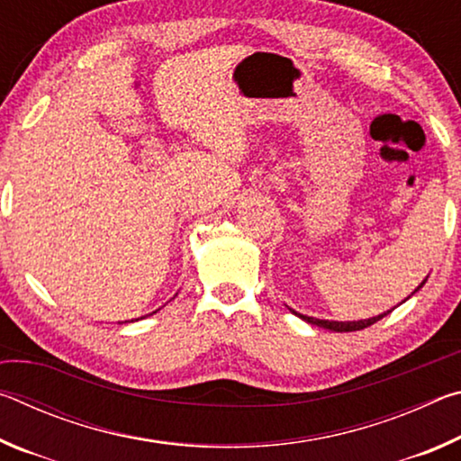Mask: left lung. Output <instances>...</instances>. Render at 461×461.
Instances as JSON below:
<instances>
[{
	"label": "left lung",
	"mask_w": 461,
	"mask_h": 461,
	"mask_svg": "<svg viewBox=\"0 0 461 461\" xmlns=\"http://www.w3.org/2000/svg\"><path fill=\"white\" fill-rule=\"evenodd\" d=\"M425 285V280L423 283H420L419 286H417V291L420 286ZM294 315H299L301 319H305L307 323H311V325H317V327H323V330H331V331H360V330H364V327H370V325H374L376 321H380L382 317H386L390 311H386V313H382V315H378V317H372V319H362V321H325V319H315V317H307V315H301V313H296V311H293Z\"/></svg>",
	"instance_id": "obj_1"
}]
</instances>
